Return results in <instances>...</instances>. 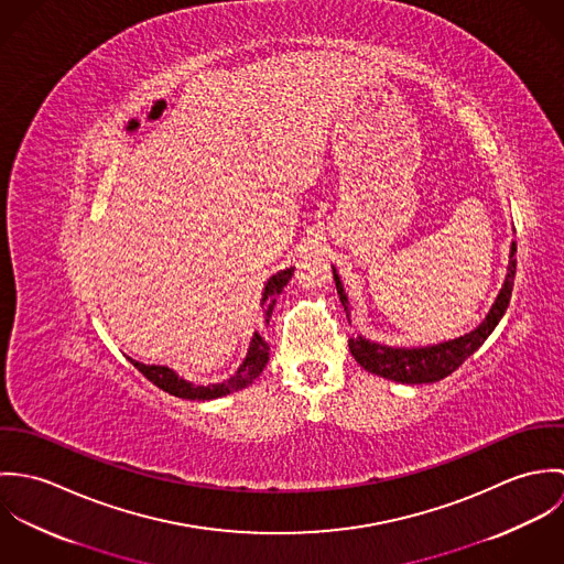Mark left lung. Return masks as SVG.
Instances as JSON below:
<instances>
[{"label": "left lung", "mask_w": 564, "mask_h": 564, "mask_svg": "<svg viewBox=\"0 0 564 564\" xmlns=\"http://www.w3.org/2000/svg\"><path fill=\"white\" fill-rule=\"evenodd\" d=\"M517 242L510 247V262H508V275L506 282L488 311L484 319L474 332L458 336L454 340H445L438 345H427V347H389L380 343H371L362 336H351L349 338V351L356 358L360 367H365L369 373L402 382V384H430L447 378L454 373L480 345L490 336L495 325L503 317L510 295H512V284H514V271H517ZM334 282H336V293L340 297V304L347 313L349 319V302L343 291L340 278L336 269L332 267Z\"/></svg>", "instance_id": "left-lung-1"}]
</instances>
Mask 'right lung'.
Wrapping results in <instances>:
<instances>
[{"instance_id":"right-lung-1","label":"right lung","mask_w":564,"mask_h":564,"mask_svg":"<svg viewBox=\"0 0 564 564\" xmlns=\"http://www.w3.org/2000/svg\"><path fill=\"white\" fill-rule=\"evenodd\" d=\"M293 267L291 269H282L278 271L275 275L269 278L267 286H264V293H262V302H260V308H262V319L269 323V317L273 313V306H275V297L282 293V289L286 286V282L291 280L293 275ZM130 362L152 382L156 384L159 389H162L164 393L169 395H175V398H182V400H197V402H204V400H217V398H224V395H230L235 391H241L245 387H249L260 373L262 369L267 367L269 362V345L267 340L253 332L251 336V343H249V349H247V356L242 360L239 371L235 376H230L228 380H224L221 384H208V387H202V384H191L186 380H182L173 369L169 367H161V365H143L139 360H132Z\"/></svg>"}]
</instances>
